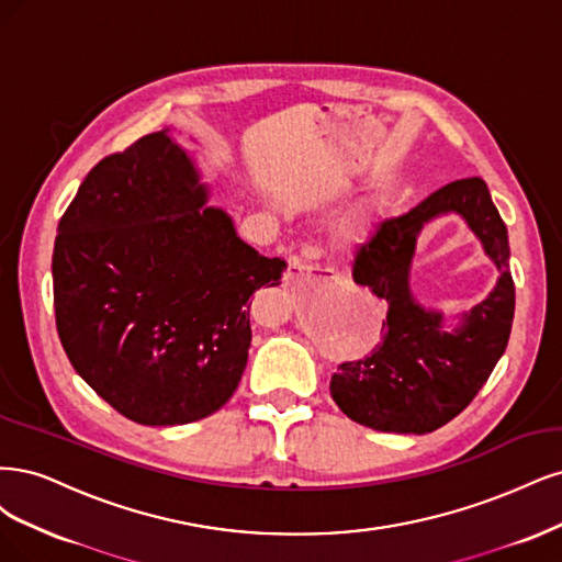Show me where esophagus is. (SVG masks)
<instances>
[{
	"label": "esophagus",
	"mask_w": 562,
	"mask_h": 562,
	"mask_svg": "<svg viewBox=\"0 0 562 562\" xmlns=\"http://www.w3.org/2000/svg\"><path fill=\"white\" fill-rule=\"evenodd\" d=\"M289 268H292V270H289V278H294L299 273H311V270H313V266H307L305 261H299V259H294Z\"/></svg>",
	"instance_id": "obj_1"
}]
</instances>
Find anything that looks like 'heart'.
<instances>
[{"label": "heart", "instance_id": "heart-1", "mask_svg": "<svg viewBox=\"0 0 562 562\" xmlns=\"http://www.w3.org/2000/svg\"><path fill=\"white\" fill-rule=\"evenodd\" d=\"M378 216H380V203L375 198H364V201H359L342 212L329 231L331 257L342 261L359 255V251L364 249L373 238Z\"/></svg>", "mask_w": 562, "mask_h": 562}]
</instances>
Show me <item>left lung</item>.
Listing matches in <instances>:
<instances>
[{
	"mask_svg": "<svg viewBox=\"0 0 562 562\" xmlns=\"http://www.w3.org/2000/svg\"><path fill=\"white\" fill-rule=\"evenodd\" d=\"M458 213L501 270L494 292L446 325L436 308L414 299L409 268L422 228ZM357 284L387 305L383 342L331 375V396L350 420L394 434H427L462 413L506 350L516 292L509 235L491 191L479 177L434 191L408 214L380 224L352 266Z\"/></svg>",
	"mask_w": 562,
	"mask_h": 562,
	"instance_id": "left-lung-1",
	"label": "left lung"
}]
</instances>
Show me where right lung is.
<instances>
[{
    "label": "right lung",
    "instance_id": "obj_1",
    "mask_svg": "<svg viewBox=\"0 0 562 562\" xmlns=\"http://www.w3.org/2000/svg\"><path fill=\"white\" fill-rule=\"evenodd\" d=\"M170 131L88 172L53 247V305L75 371L125 418L187 425L238 387L249 296L280 257L249 247Z\"/></svg>",
    "mask_w": 562,
    "mask_h": 562
}]
</instances>
